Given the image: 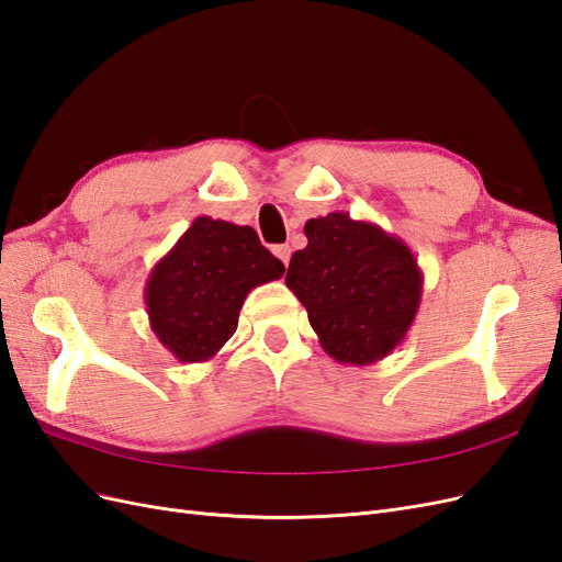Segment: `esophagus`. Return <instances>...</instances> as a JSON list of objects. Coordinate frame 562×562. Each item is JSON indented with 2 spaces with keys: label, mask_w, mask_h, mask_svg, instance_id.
I'll use <instances>...</instances> for the list:
<instances>
[{
  "label": "esophagus",
  "mask_w": 562,
  "mask_h": 562,
  "mask_svg": "<svg viewBox=\"0 0 562 562\" xmlns=\"http://www.w3.org/2000/svg\"><path fill=\"white\" fill-rule=\"evenodd\" d=\"M274 255L288 267V262H291V246H288V244L277 246V248H274Z\"/></svg>",
  "instance_id": "34e87169"
}]
</instances>
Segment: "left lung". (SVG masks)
I'll return each instance as SVG.
<instances>
[{
	"label": "left lung",
	"mask_w": 562,
	"mask_h": 562,
	"mask_svg": "<svg viewBox=\"0 0 562 562\" xmlns=\"http://www.w3.org/2000/svg\"><path fill=\"white\" fill-rule=\"evenodd\" d=\"M307 248L293 252L285 285L307 310L337 363L370 366L394 351L417 316L424 277L413 250L349 213L312 217Z\"/></svg>",
	"instance_id": "8db88e82"
}]
</instances>
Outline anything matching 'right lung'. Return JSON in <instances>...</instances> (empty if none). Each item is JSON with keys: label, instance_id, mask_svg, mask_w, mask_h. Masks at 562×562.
<instances>
[{"label": "right lung", "instance_id": "right-lung-1", "mask_svg": "<svg viewBox=\"0 0 562 562\" xmlns=\"http://www.w3.org/2000/svg\"><path fill=\"white\" fill-rule=\"evenodd\" d=\"M283 271L252 227L199 215L149 271V328L180 363L211 361L239 326L252 288Z\"/></svg>", "mask_w": 562, "mask_h": 562}]
</instances>
